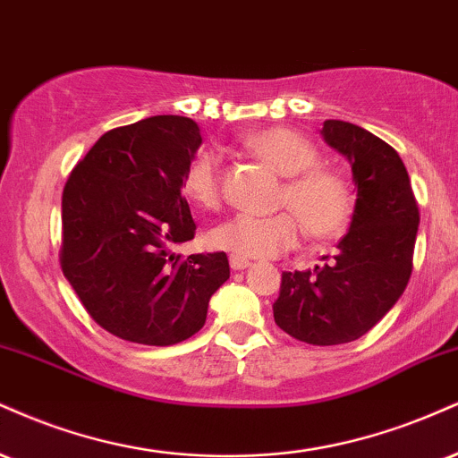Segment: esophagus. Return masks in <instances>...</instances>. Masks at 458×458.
I'll use <instances>...</instances> for the list:
<instances>
[{
	"mask_svg": "<svg viewBox=\"0 0 458 458\" xmlns=\"http://www.w3.org/2000/svg\"><path fill=\"white\" fill-rule=\"evenodd\" d=\"M230 267H233L234 271H245L247 267H251V260L245 256H236V253H233V256H230Z\"/></svg>",
	"mask_w": 458,
	"mask_h": 458,
	"instance_id": "1",
	"label": "esophagus"
}]
</instances>
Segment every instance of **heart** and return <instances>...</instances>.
I'll return each instance as SVG.
<instances>
[{"mask_svg": "<svg viewBox=\"0 0 458 458\" xmlns=\"http://www.w3.org/2000/svg\"><path fill=\"white\" fill-rule=\"evenodd\" d=\"M239 145L275 173L288 176L279 205L290 211L273 215L236 213L208 233L217 250L245 258H273L294 250L302 233L313 239H337L356 213L354 191L344 174L319 166V151L301 131L273 125L247 131ZM185 198L200 208L222 202V157L213 148H198L181 176Z\"/></svg>", "mask_w": 458, "mask_h": 458, "instance_id": "obj_1", "label": "heart"}]
</instances>
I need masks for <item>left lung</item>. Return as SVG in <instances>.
<instances>
[{"label":"left lung","instance_id":"8db88e82","mask_svg":"<svg viewBox=\"0 0 458 458\" xmlns=\"http://www.w3.org/2000/svg\"><path fill=\"white\" fill-rule=\"evenodd\" d=\"M324 139L350 159L356 213L333 262L284 271L275 324L310 345H341L369 333L403 294L414 268L420 211L403 159L348 121H324Z\"/></svg>","mask_w":458,"mask_h":458}]
</instances>
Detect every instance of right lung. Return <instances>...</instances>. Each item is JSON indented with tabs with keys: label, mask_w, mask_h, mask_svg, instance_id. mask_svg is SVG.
I'll return each instance as SVG.
<instances>
[{
	"label": "right lung",
	"mask_w": 458,
	"mask_h": 458,
	"mask_svg": "<svg viewBox=\"0 0 458 458\" xmlns=\"http://www.w3.org/2000/svg\"><path fill=\"white\" fill-rule=\"evenodd\" d=\"M200 145L196 121L157 114L102 134L65 181L62 271L93 322L130 344L190 339L230 277L224 251L173 253L196 234L181 176Z\"/></svg>",
	"instance_id": "right-lung-1"
}]
</instances>
